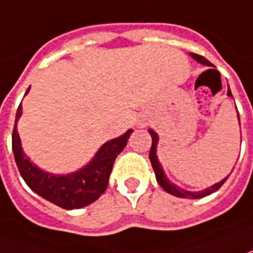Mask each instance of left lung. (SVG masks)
Instances as JSON below:
<instances>
[{"instance_id":"obj_1","label":"left lung","mask_w":253,"mask_h":253,"mask_svg":"<svg viewBox=\"0 0 253 253\" xmlns=\"http://www.w3.org/2000/svg\"><path fill=\"white\" fill-rule=\"evenodd\" d=\"M190 56L193 57L195 60H197L199 63H202V64H206V66L211 67L213 64L209 61V60H206L203 56H199V54H195V53H190ZM228 95H231L230 88H228ZM240 118V116H238ZM150 134H151V138H153V144H151V150H150V161H151V165H153L154 172H155V178H157V182L160 183V186L165 190V192H168L170 195H173V196H178V197H183V199H200V197H205L209 196V195H211L213 192L215 190H218L220 187L224 185V182L227 180V178L221 180V182H218V183H215L211 187H209V189H206L203 192H187V190H183V189H180L176 185H173V183H170L169 180L167 179V176L164 175V170H162L161 164L158 162V158H157V143H158V135L154 133L153 130H150Z\"/></svg>"}]
</instances>
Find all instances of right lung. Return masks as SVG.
Returning <instances> with one entry per match:
<instances>
[{
    "label": "right lung",
    "instance_id": "obj_1",
    "mask_svg": "<svg viewBox=\"0 0 253 253\" xmlns=\"http://www.w3.org/2000/svg\"><path fill=\"white\" fill-rule=\"evenodd\" d=\"M21 115L22 106L19 105L12 131V151L18 169L26 185L39 196L66 210L81 209L98 200L108 187L113 162L126 147L133 130H128L122 137L103 144L93 161L81 170L66 176H56L36 168L23 154L16 131V122Z\"/></svg>",
    "mask_w": 253,
    "mask_h": 253
}]
</instances>
